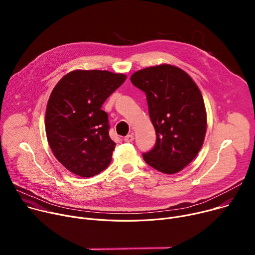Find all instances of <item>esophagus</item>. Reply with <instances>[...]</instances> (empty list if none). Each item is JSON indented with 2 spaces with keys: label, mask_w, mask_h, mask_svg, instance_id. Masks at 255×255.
Returning a JSON list of instances; mask_svg holds the SVG:
<instances>
[{
  "label": "esophagus",
  "mask_w": 255,
  "mask_h": 255,
  "mask_svg": "<svg viewBox=\"0 0 255 255\" xmlns=\"http://www.w3.org/2000/svg\"><path fill=\"white\" fill-rule=\"evenodd\" d=\"M134 140V135L133 134H128L127 136L124 137L125 142H132Z\"/></svg>",
  "instance_id": "obj_1"
}]
</instances>
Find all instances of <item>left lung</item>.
<instances>
[{
    "mask_svg": "<svg viewBox=\"0 0 255 255\" xmlns=\"http://www.w3.org/2000/svg\"><path fill=\"white\" fill-rule=\"evenodd\" d=\"M130 81L146 95L156 133L154 147L142 154L145 162L163 173L180 171L199 153L206 135V109L198 86L170 64L138 70Z\"/></svg>",
    "mask_w": 255,
    "mask_h": 255,
    "instance_id": "obj_1",
    "label": "left lung"
}]
</instances>
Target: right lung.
I'll return each instance as SVG.
<instances>
[{
	"instance_id": "obj_1",
	"label": "right lung",
	"mask_w": 255,
	"mask_h": 255,
	"mask_svg": "<svg viewBox=\"0 0 255 255\" xmlns=\"http://www.w3.org/2000/svg\"><path fill=\"white\" fill-rule=\"evenodd\" d=\"M126 80L108 70H74L49 97L45 130L56 159L69 171L91 177L108 167L116 143L109 136L102 105Z\"/></svg>"
}]
</instances>
